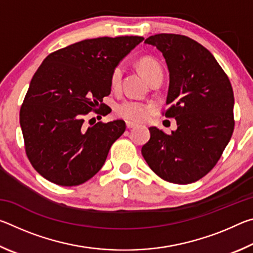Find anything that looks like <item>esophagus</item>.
<instances>
[{
	"label": "esophagus",
	"mask_w": 253,
	"mask_h": 253,
	"mask_svg": "<svg viewBox=\"0 0 253 253\" xmlns=\"http://www.w3.org/2000/svg\"><path fill=\"white\" fill-rule=\"evenodd\" d=\"M126 126L128 129H131V128H135L137 126V124L131 123V122H126Z\"/></svg>",
	"instance_id": "esophagus-1"
}]
</instances>
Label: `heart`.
<instances>
[{
    "label": "heart",
    "mask_w": 253,
    "mask_h": 253,
    "mask_svg": "<svg viewBox=\"0 0 253 253\" xmlns=\"http://www.w3.org/2000/svg\"><path fill=\"white\" fill-rule=\"evenodd\" d=\"M139 71L148 81L153 80L156 77L163 76L162 68L155 59L149 57H143L137 62ZM123 76V67L118 65L114 68L110 77V84L113 88H117L121 84ZM152 106L145 104L142 101L127 99L116 106V113L118 116L131 122H142L145 121L151 114Z\"/></svg>",
    "instance_id": "1"
}]
</instances>
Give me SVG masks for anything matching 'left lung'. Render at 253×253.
Returning <instances> with one entry per match:
<instances>
[{
    "label": "left lung",
    "mask_w": 253,
    "mask_h": 253,
    "mask_svg": "<svg viewBox=\"0 0 253 253\" xmlns=\"http://www.w3.org/2000/svg\"><path fill=\"white\" fill-rule=\"evenodd\" d=\"M145 43L156 46L168 65L165 117L176 119L177 129L169 135L149 128L143 157L165 181L196 182L215 166L232 136V85L213 54L188 37L161 33Z\"/></svg>",
    "instance_id": "1"
}]
</instances>
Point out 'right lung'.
<instances>
[{"label":"right lung","instance_id":"obj_1","mask_svg":"<svg viewBox=\"0 0 253 253\" xmlns=\"http://www.w3.org/2000/svg\"><path fill=\"white\" fill-rule=\"evenodd\" d=\"M143 37H102L49 54L30 83L20 110L25 152L38 173L61 186L87 182L105 164L124 121L87 126L84 116L109 114L102 104L114 68Z\"/></svg>","mask_w":253,"mask_h":253}]
</instances>
